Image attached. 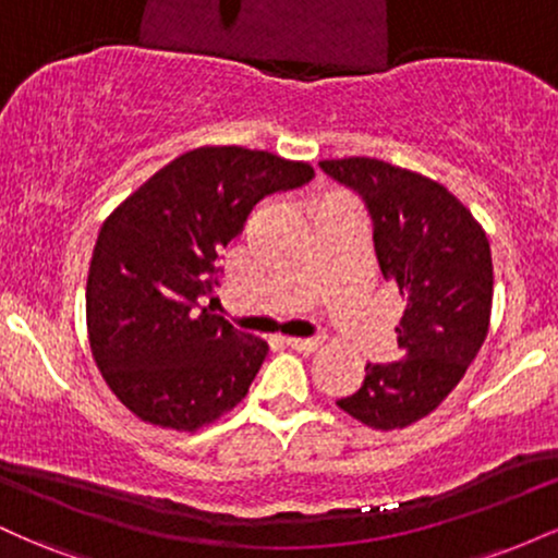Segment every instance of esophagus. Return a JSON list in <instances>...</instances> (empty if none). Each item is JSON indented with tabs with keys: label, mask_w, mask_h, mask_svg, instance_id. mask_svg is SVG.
I'll return each mask as SVG.
<instances>
[{
	"label": "esophagus",
	"mask_w": 558,
	"mask_h": 558,
	"mask_svg": "<svg viewBox=\"0 0 558 558\" xmlns=\"http://www.w3.org/2000/svg\"><path fill=\"white\" fill-rule=\"evenodd\" d=\"M288 349H293V351H299V354H312V351H317L319 349V338H286L283 341Z\"/></svg>",
	"instance_id": "esophagus-1"
}]
</instances>
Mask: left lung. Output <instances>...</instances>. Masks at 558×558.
Instances as JSON below:
<instances>
[{
	"label": "left lung",
	"mask_w": 558,
	"mask_h": 558,
	"mask_svg": "<svg viewBox=\"0 0 558 558\" xmlns=\"http://www.w3.org/2000/svg\"><path fill=\"white\" fill-rule=\"evenodd\" d=\"M362 196L383 278L407 301L396 362L364 367L360 390L336 403L375 430H401L440 407L488 336L490 243L446 185L373 157L319 162Z\"/></svg>",
	"instance_id": "1"
}]
</instances>
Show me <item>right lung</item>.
I'll return each instance as SVG.
<instances>
[{"label":"right lung","instance_id":"1","mask_svg":"<svg viewBox=\"0 0 558 558\" xmlns=\"http://www.w3.org/2000/svg\"><path fill=\"white\" fill-rule=\"evenodd\" d=\"M312 178V165L270 151L198 146L107 217L88 267V343L138 420L194 433L248 393L267 343L198 301L213 296L217 257L262 198Z\"/></svg>","mask_w":558,"mask_h":558}]
</instances>
